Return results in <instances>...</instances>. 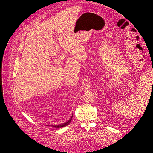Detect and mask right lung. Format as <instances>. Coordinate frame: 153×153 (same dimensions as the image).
<instances>
[{
  "mask_svg": "<svg viewBox=\"0 0 153 153\" xmlns=\"http://www.w3.org/2000/svg\"><path fill=\"white\" fill-rule=\"evenodd\" d=\"M73 115L71 116V118L69 119V120H68L67 122H66V123H63L62 124L55 125V126H53V125H52V127H54V128H62V127H65V126H67V125H68V124H69V123L71 122V120H72V118H73Z\"/></svg>",
  "mask_w": 153,
  "mask_h": 153,
  "instance_id": "add662e5",
  "label": "right lung"
}]
</instances>
